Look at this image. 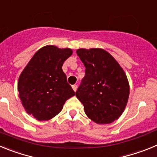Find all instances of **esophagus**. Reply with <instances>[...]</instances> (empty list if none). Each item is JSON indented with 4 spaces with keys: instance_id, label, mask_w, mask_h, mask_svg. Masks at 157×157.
<instances>
[{
    "instance_id": "34e87169",
    "label": "esophagus",
    "mask_w": 157,
    "mask_h": 157,
    "mask_svg": "<svg viewBox=\"0 0 157 157\" xmlns=\"http://www.w3.org/2000/svg\"><path fill=\"white\" fill-rule=\"evenodd\" d=\"M72 87H73V91H77V84H73V85L72 86Z\"/></svg>"
}]
</instances>
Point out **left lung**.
Instances as JSON below:
<instances>
[{"mask_svg": "<svg viewBox=\"0 0 157 157\" xmlns=\"http://www.w3.org/2000/svg\"><path fill=\"white\" fill-rule=\"evenodd\" d=\"M85 76L76 91L87 117L99 124H110L124 112L129 97L127 76L116 59L101 48L78 49Z\"/></svg>", "mask_w": 157, "mask_h": 157, "instance_id": "obj_1", "label": "left lung"}]
</instances>
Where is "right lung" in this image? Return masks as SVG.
Masks as SVG:
<instances>
[{"mask_svg":"<svg viewBox=\"0 0 157 157\" xmlns=\"http://www.w3.org/2000/svg\"><path fill=\"white\" fill-rule=\"evenodd\" d=\"M73 53L47 45L35 53L19 76L18 91L26 112L37 121H48L60 113L66 101L75 95L63 71Z\"/></svg>","mask_w":157,"mask_h":157,"instance_id":"obj_1","label":"right lung"}]
</instances>
